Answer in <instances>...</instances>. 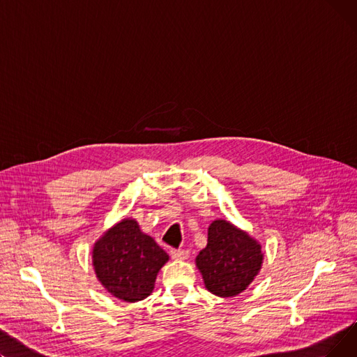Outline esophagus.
I'll return each instance as SVG.
<instances>
[{"label":"esophagus","instance_id":"esophagus-1","mask_svg":"<svg viewBox=\"0 0 357 357\" xmlns=\"http://www.w3.org/2000/svg\"><path fill=\"white\" fill-rule=\"evenodd\" d=\"M169 253H171L172 259H175V260H183L190 256L188 250H181V249H171V252Z\"/></svg>","mask_w":357,"mask_h":357}]
</instances>
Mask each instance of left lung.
Masks as SVG:
<instances>
[{"label": "left lung", "instance_id": "1", "mask_svg": "<svg viewBox=\"0 0 357 357\" xmlns=\"http://www.w3.org/2000/svg\"><path fill=\"white\" fill-rule=\"evenodd\" d=\"M205 288L217 296H236L257 276L264 253L257 240L230 221L215 220L208 227V243L195 259Z\"/></svg>", "mask_w": 357, "mask_h": 357}]
</instances>
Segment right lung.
Wrapping results in <instances>:
<instances>
[{
  "label": "right lung",
  "instance_id": "right-lung-1",
  "mask_svg": "<svg viewBox=\"0 0 357 357\" xmlns=\"http://www.w3.org/2000/svg\"><path fill=\"white\" fill-rule=\"evenodd\" d=\"M169 260L158 243L144 234L136 220L123 218L93 245L92 265L102 287L126 303L147 298L162 266Z\"/></svg>",
  "mask_w": 357,
  "mask_h": 357
}]
</instances>
